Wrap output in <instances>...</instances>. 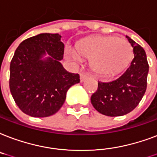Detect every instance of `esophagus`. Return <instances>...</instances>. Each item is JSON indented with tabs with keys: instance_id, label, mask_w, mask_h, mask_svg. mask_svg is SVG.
Listing matches in <instances>:
<instances>
[{
	"instance_id": "1",
	"label": "esophagus",
	"mask_w": 157,
	"mask_h": 157,
	"mask_svg": "<svg viewBox=\"0 0 157 157\" xmlns=\"http://www.w3.org/2000/svg\"><path fill=\"white\" fill-rule=\"evenodd\" d=\"M87 77H88V76H87V74H83V73H82V74L80 75V81H81V82H83L84 80L87 79Z\"/></svg>"
}]
</instances>
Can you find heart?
Masks as SVG:
<instances>
[{
  "label": "heart",
  "mask_w": 157,
  "mask_h": 157,
  "mask_svg": "<svg viewBox=\"0 0 157 157\" xmlns=\"http://www.w3.org/2000/svg\"><path fill=\"white\" fill-rule=\"evenodd\" d=\"M65 56L75 64L82 58L91 59V66L102 75H113L128 65L133 57V48L127 40L114 36L86 37L76 44V51L71 47L65 50Z\"/></svg>",
  "instance_id": "1"
}]
</instances>
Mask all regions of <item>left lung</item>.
<instances>
[{
	"label": "left lung",
	"instance_id": "1",
	"mask_svg": "<svg viewBox=\"0 0 157 157\" xmlns=\"http://www.w3.org/2000/svg\"><path fill=\"white\" fill-rule=\"evenodd\" d=\"M127 39L133 48L134 57L130 65L117 79L98 82L97 92L91 97V102L98 112L107 116H121L131 112L145 94L148 65L146 52L130 37Z\"/></svg>",
	"mask_w": 157,
	"mask_h": 157
}]
</instances>
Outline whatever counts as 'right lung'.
<instances>
[{
	"instance_id": "obj_1",
	"label": "right lung",
	"mask_w": 157,
	"mask_h": 157,
	"mask_svg": "<svg viewBox=\"0 0 157 157\" xmlns=\"http://www.w3.org/2000/svg\"><path fill=\"white\" fill-rule=\"evenodd\" d=\"M60 37L58 33H40L23 41L14 52L10 89L26 115L42 118L56 114L69 88L80 82L79 75L68 72L60 63L65 48Z\"/></svg>"
}]
</instances>
